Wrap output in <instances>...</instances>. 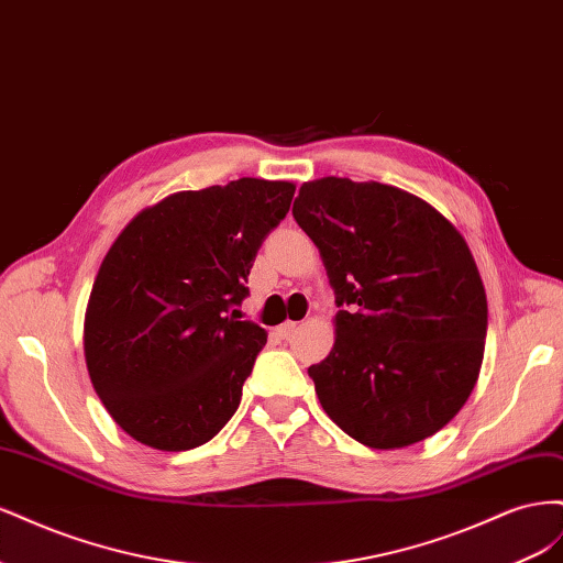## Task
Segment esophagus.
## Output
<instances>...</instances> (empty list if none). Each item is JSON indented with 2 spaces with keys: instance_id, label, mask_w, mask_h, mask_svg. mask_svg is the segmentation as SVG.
Here are the masks:
<instances>
[{
  "instance_id": "1",
  "label": "esophagus",
  "mask_w": 563,
  "mask_h": 563,
  "mask_svg": "<svg viewBox=\"0 0 563 563\" xmlns=\"http://www.w3.org/2000/svg\"><path fill=\"white\" fill-rule=\"evenodd\" d=\"M296 329H298V321H284L282 327H277V335L279 338H288Z\"/></svg>"
}]
</instances>
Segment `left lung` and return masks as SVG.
Returning <instances> with one entry per match:
<instances>
[{
    "label": "left lung",
    "instance_id": "1",
    "mask_svg": "<svg viewBox=\"0 0 563 563\" xmlns=\"http://www.w3.org/2000/svg\"><path fill=\"white\" fill-rule=\"evenodd\" d=\"M296 223L335 294V343L308 368L321 408L371 449H404L465 406L484 360L479 269L449 220L383 183H302Z\"/></svg>",
    "mask_w": 563,
    "mask_h": 563
}]
</instances>
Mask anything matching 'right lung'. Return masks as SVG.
Listing matches in <instances>:
<instances>
[{"label": "right lung", "mask_w": 563, "mask_h": 563, "mask_svg": "<svg viewBox=\"0 0 563 563\" xmlns=\"http://www.w3.org/2000/svg\"><path fill=\"white\" fill-rule=\"evenodd\" d=\"M294 192L263 178L176 192L110 246L84 317V356L96 395L135 441L190 451L234 416L267 343L234 308Z\"/></svg>", "instance_id": "add662e5"}]
</instances>
